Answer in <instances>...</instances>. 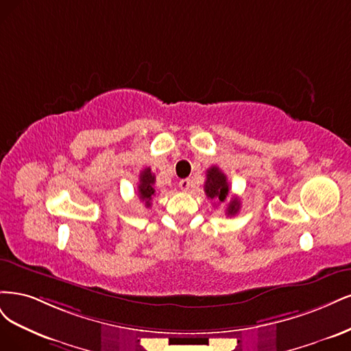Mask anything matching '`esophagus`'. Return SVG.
<instances>
[{
	"label": "esophagus",
	"instance_id": "esophagus-1",
	"mask_svg": "<svg viewBox=\"0 0 351 351\" xmlns=\"http://www.w3.org/2000/svg\"><path fill=\"white\" fill-rule=\"evenodd\" d=\"M191 185H192L191 179H182V180H179V188L182 189V191H188V189L191 188Z\"/></svg>",
	"mask_w": 351,
	"mask_h": 351
}]
</instances>
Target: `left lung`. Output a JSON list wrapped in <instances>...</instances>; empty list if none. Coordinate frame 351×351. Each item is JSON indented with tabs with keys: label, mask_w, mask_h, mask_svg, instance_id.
Returning a JSON list of instances; mask_svg holds the SVG:
<instances>
[{
	"label": "left lung",
	"mask_w": 351,
	"mask_h": 351,
	"mask_svg": "<svg viewBox=\"0 0 351 351\" xmlns=\"http://www.w3.org/2000/svg\"><path fill=\"white\" fill-rule=\"evenodd\" d=\"M204 191L208 198L217 199L219 202H224V199L229 195V182L226 175L220 171L217 166H211L207 171V180L204 185ZM241 208V201L237 198H232L226 214L228 216H234V214Z\"/></svg>",
	"instance_id": "obj_1"
}]
</instances>
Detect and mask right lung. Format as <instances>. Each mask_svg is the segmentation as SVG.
<instances>
[{"instance_id": "1", "label": "right lung", "mask_w": 351, "mask_h": 351, "mask_svg": "<svg viewBox=\"0 0 351 351\" xmlns=\"http://www.w3.org/2000/svg\"><path fill=\"white\" fill-rule=\"evenodd\" d=\"M156 176L152 172L150 167H145L140 173V184H138V197L141 201L145 202L147 207H150L152 197L156 194Z\"/></svg>"}]
</instances>
